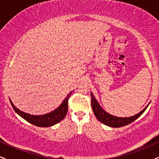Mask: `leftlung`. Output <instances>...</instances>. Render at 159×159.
Instances as JSON below:
<instances>
[{"instance_id": "left-lung-1", "label": "left lung", "mask_w": 159, "mask_h": 159, "mask_svg": "<svg viewBox=\"0 0 159 159\" xmlns=\"http://www.w3.org/2000/svg\"><path fill=\"white\" fill-rule=\"evenodd\" d=\"M91 105H92V108L94 112V114L96 115V118H97L98 121L104 123L105 125L113 128L123 127L132 123L134 120L138 119L140 115L146 111L147 107H148V105H147L143 110H142L140 112L134 115V116H130V117H117V116H114L113 115L109 114L106 111H104L99 105L98 102L96 101V99L95 98L92 93H91Z\"/></svg>"}]
</instances>
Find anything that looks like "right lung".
I'll use <instances>...</instances> for the list:
<instances>
[{
	"label": "right lung",
	"instance_id": "add662e5",
	"mask_svg": "<svg viewBox=\"0 0 159 159\" xmlns=\"http://www.w3.org/2000/svg\"><path fill=\"white\" fill-rule=\"evenodd\" d=\"M72 92H70L67 95V96L63 100V102L60 105L56 110L54 111H52L51 113L48 114H44V115H39V116H36V115H31L28 114L27 113L23 112V111H20L18 109L13 103L10 101L12 107H13L14 111L19 115L20 116L25 119L28 123L33 124V125H36L39 127H49L52 126V125H55V124L61 122L62 120L64 119V117L66 115L67 111H68V101L69 98L70 97L71 94Z\"/></svg>",
	"mask_w": 159,
	"mask_h": 159
}]
</instances>
